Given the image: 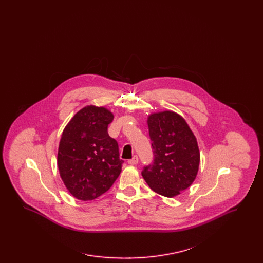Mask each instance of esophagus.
<instances>
[{"label":"esophagus","mask_w":263,"mask_h":263,"mask_svg":"<svg viewBox=\"0 0 263 263\" xmlns=\"http://www.w3.org/2000/svg\"><path fill=\"white\" fill-rule=\"evenodd\" d=\"M129 164H137L138 163V157L137 156H134L131 160L128 161Z\"/></svg>","instance_id":"1"}]
</instances>
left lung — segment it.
Instances as JSON below:
<instances>
[{
    "label": "left lung",
    "mask_w": 263,
    "mask_h": 263,
    "mask_svg": "<svg viewBox=\"0 0 263 263\" xmlns=\"http://www.w3.org/2000/svg\"><path fill=\"white\" fill-rule=\"evenodd\" d=\"M154 163L142 173L152 190L173 198L187 189L199 170L200 152L193 132L178 113L163 110L147 119Z\"/></svg>",
    "instance_id": "1"
}]
</instances>
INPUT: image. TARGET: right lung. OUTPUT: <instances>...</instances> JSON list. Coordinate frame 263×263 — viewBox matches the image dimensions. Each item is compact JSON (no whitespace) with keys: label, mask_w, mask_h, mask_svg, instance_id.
Wrapping results in <instances>:
<instances>
[{"label":"right lung","mask_w":263,"mask_h":263,"mask_svg":"<svg viewBox=\"0 0 263 263\" xmlns=\"http://www.w3.org/2000/svg\"><path fill=\"white\" fill-rule=\"evenodd\" d=\"M113 113L86 105L63 130L57 164L68 191L77 199L91 201L112 186L121 173L117 142L107 133Z\"/></svg>","instance_id":"add662e5"}]
</instances>
